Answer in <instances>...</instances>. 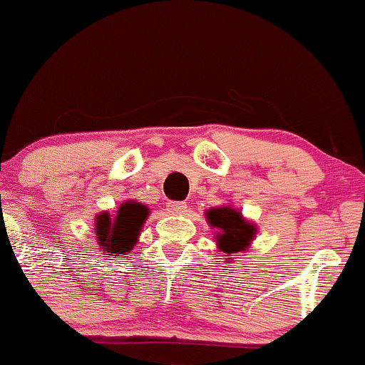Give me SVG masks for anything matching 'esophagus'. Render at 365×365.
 <instances>
[{
	"label": "esophagus",
	"instance_id": "1",
	"mask_svg": "<svg viewBox=\"0 0 365 365\" xmlns=\"http://www.w3.org/2000/svg\"><path fill=\"white\" fill-rule=\"evenodd\" d=\"M185 208H187V205L183 201H170V202H166L168 213H171V215L183 213V212H185Z\"/></svg>",
	"mask_w": 365,
	"mask_h": 365
}]
</instances>
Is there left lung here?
Returning <instances> with one entry per match:
<instances>
[{
    "label": "left lung",
    "mask_w": 365,
    "mask_h": 365,
    "mask_svg": "<svg viewBox=\"0 0 365 365\" xmlns=\"http://www.w3.org/2000/svg\"><path fill=\"white\" fill-rule=\"evenodd\" d=\"M206 220H208L210 227L217 229L215 241H217L218 250L227 253L229 257L232 253L247 250L257 234L255 225L248 222L247 218H243V215L234 210L232 206L208 210ZM227 262H231V260L227 259Z\"/></svg>",
    "instance_id": "left-lung-1"
}]
</instances>
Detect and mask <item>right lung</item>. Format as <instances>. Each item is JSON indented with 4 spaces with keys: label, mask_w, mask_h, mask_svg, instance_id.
Instances as JSON below:
<instances>
[{
    "label": "right lung",
    "mask_w": 365,
    "mask_h": 365,
    "mask_svg": "<svg viewBox=\"0 0 365 365\" xmlns=\"http://www.w3.org/2000/svg\"><path fill=\"white\" fill-rule=\"evenodd\" d=\"M148 217V208L141 202L125 201L115 215L103 212L96 217V240L106 255L122 257L138 243L141 227Z\"/></svg>",
    "instance_id": "add662e5"
}]
</instances>
